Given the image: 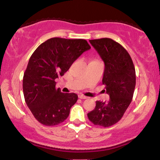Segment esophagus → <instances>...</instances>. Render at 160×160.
<instances>
[{"instance_id":"esophagus-1","label":"esophagus","mask_w":160,"mask_h":160,"mask_svg":"<svg viewBox=\"0 0 160 160\" xmlns=\"http://www.w3.org/2000/svg\"><path fill=\"white\" fill-rule=\"evenodd\" d=\"M78 97H79V98H80V99H86V98H87V97L85 96V95H81V94L79 95Z\"/></svg>"}]
</instances>
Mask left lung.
<instances>
[{
  "mask_svg": "<svg viewBox=\"0 0 160 160\" xmlns=\"http://www.w3.org/2000/svg\"><path fill=\"white\" fill-rule=\"evenodd\" d=\"M89 42L104 62L102 83L110 100L97 101L95 109L87 116L94 125L109 127L120 120L132 100L136 82L135 66L126 49L111 38Z\"/></svg>",
  "mask_w": 160,
  "mask_h": 160,
  "instance_id": "left-lung-1",
  "label": "left lung"
}]
</instances>
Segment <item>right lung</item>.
Returning a JSON list of instances; mask_svg holds the SVG:
<instances>
[{
  "label": "right lung",
  "mask_w": 160,
  "mask_h": 160,
  "mask_svg": "<svg viewBox=\"0 0 160 160\" xmlns=\"http://www.w3.org/2000/svg\"><path fill=\"white\" fill-rule=\"evenodd\" d=\"M90 48L86 40L53 38L33 52L24 73L23 93L27 106L41 124L56 126L68 118L78 96L56 89L55 80Z\"/></svg>",
  "instance_id": "obj_1"
}]
</instances>
